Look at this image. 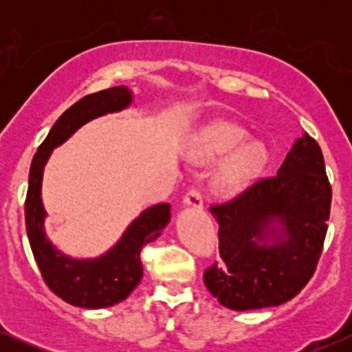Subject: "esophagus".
<instances>
[{"mask_svg":"<svg viewBox=\"0 0 352 352\" xmlns=\"http://www.w3.org/2000/svg\"><path fill=\"white\" fill-rule=\"evenodd\" d=\"M184 204L188 205V207H193V208L204 207V195H201L200 188H197V187L190 188L188 192L185 193Z\"/></svg>","mask_w":352,"mask_h":352,"instance_id":"1","label":"esophagus"}]
</instances>
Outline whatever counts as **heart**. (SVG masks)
I'll use <instances>...</instances> for the list:
<instances>
[{
  "instance_id": "heart-1",
  "label": "heart",
  "mask_w": 352,
  "mask_h": 352,
  "mask_svg": "<svg viewBox=\"0 0 352 352\" xmlns=\"http://www.w3.org/2000/svg\"><path fill=\"white\" fill-rule=\"evenodd\" d=\"M248 140V132L238 125L218 122L210 125L197 137L190 151V157L195 162H213L238 150L221 167L215 180L218 190L232 192L260 175L268 160V151L263 144H248L243 148V145Z\"/></svg>"
}]
</instances>
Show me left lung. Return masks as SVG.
Wrapping results in <instances>:
<instances>
[{
    "label": "left lung",
    "instance_id": "8db88e82",
    "mask_svg": "<svg viewBox=\"0 0 352 352\" xmlns=\"http://www.w3.org/2000/svg\"><path fill=\"white\" fill-rule=\"evenodd\" d=\"M331 197L321 147L305 132L276 175L210 205L220 260L204 273L208 292L235 311L270 308L296 296L316 272Z\"/></svg>",
    "mask_w": 352,
    "mask_h": 352
}]
</instances>
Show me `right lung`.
I'll list each match as a JSON object with an SVG mask.
<instances>
[{
	"label": "right lung",
	"instance_id": "1",
	"mask_svg": "<svg viewBox=\"0 0 352 352\" xmlns=\"http://www.w3.org/2000/svg\"><path fill=\"white\" fill-rule=\"evenodd\" d=\"M132 94L127 87H111L84 96L56 120L44 142L34 153L30 168L24 213L26 232L39 272L47 288L72 306L89 309L107 308L124 301L142 280L140 252L162 233L170 220V205L159 204L142 212L111 252L96 260H72L50 243L44 235L41 182L44 164L52 148L74 134L82 124L107 112L127 107Z\"/></svg>",
	"mask_w": 352,
	"mask_h": 352
}]
</instances>
